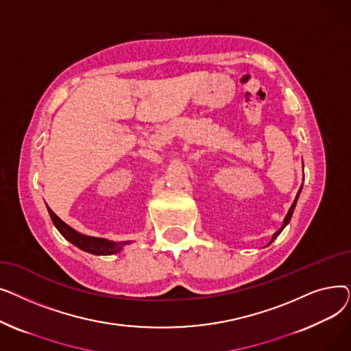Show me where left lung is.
I'll use <instances>...</instances> for the list:
<instances>
[{
	"instance_id": "left-lung-1",
	"label": "left lung",
	"mask_w": 351,
	"mask_h": 351,
	"mask_svg": "<svg viewBox=\"0 0 351 351\" xmlns=\"http://www.w3.org/2000/svg\"><path fill=\"white\" fill-rule=\"evenodd\" d=\"M300 192H302V186H300V189H299V192H298V195H296V199H294V202L291 204V206H290V209H289V212H287V215H286V217H285V220H283V225H282V228L276 232L274 234H273V237H271V241H270V243L274 241L276 237H278L280 233H282V230L286 228V225L290 222V219H291V215H293V212H294V208H296V204H298V199H299V195H300ZM269 243V245H270Z\"/></svg>"
}]
</instances>
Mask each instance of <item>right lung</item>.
<instances>
[{
	"instance_id": "1",
	"label": "right lung",
	"mask_w": 351,
	"mask_h": 351,
	"mask_svg": "<svg viewBox=\"0 0 351 351\" xmlns=\"http://www.w3.org/2000/svg\"><path fill=\"white\" fill-rule=\"evenodd\" d=\"M47 209H48V213L51 216L52 223L55 225V228L58 229V232L66 239V241H69L72 245H75L77 247H80L84 252H88V253H92V254H98V256L99 254L108 256V254H114V253L121 252L122 247L129 243V242L115 243V242L106 241V239H102V237H92V236L82 234L77 230H73L65 222H62V220L57 215H55L48 206H47Z\"/></svg>"
}]
</instances>
